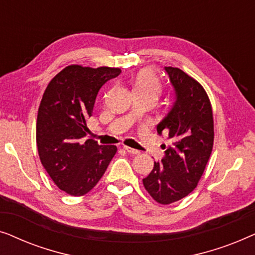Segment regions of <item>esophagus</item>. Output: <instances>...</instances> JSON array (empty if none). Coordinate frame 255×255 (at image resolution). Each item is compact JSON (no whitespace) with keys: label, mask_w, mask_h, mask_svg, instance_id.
Returning <instances> with one entry per match:
<instances>
[{"label":"esophagus","mask_w":255,"mask_h":255,"mask_svg":"<svg viewBox=\"0 0 255 255\" xmlns=\"http://www.w3.org/2000/svg\"><path fill=\"white\" fill-rule=\"evenodd\" d=\"M124 149L125 151H127L128 153H130V154H139V152L138 149H134V148H132V147H128V146H124Z\"/></svg>","instance_id":"34e87169"}]
</instances>
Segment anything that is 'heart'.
<instances>
[{"mask_svg": "<svg viewBox=\"0 0 255 255\" xmlns=\"http://www.w3.org/2000/svg\"><path fill=\"white\" fill-rule=\"evenodd\" d=\"M133 92L149 94L156 99L161 93V83L151 69H142L135 75Z\"/></svg>", "mask_w": 255, "mask_h": 255, "instance_id": "1", "label": "heart"}]
</instances>
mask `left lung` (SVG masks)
I'll use <instances>...</instances> for the list:
<instances>
[{
    "label": "left lung",
    "mask_w": 255,
    "mask_h": 255,
    "mask_svg": "<svg viewBox=\"0 0 255 255\" xmlns=\"http://www.w3.org/2000/svg\"><path fill=\"white\" fill-rule=\"evenodd\" d=\"M175 102L156 127L168 133L170 145H163L165 156L142 179L145 189L160 204L186 197L197 187L214 146V117L203 87L176 67H165Z\"/></svg>",
    "instance_id": "left-lung-1"
}]
</instances>
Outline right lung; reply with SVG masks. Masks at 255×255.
Wrapping results in <instances>:
<instances>
[{
	"label": "right lung",
	"instance_id": "obj_1",
	"mask_svg": "<svg viewBox=\"0 0 255 255\" xmlns=\"http://www.w3.org/2000/svg\"><path fill=\"white\" fill-rule=\"evenodd\" d=\"M120 68L67 66L48 83L37 116L36 140L41 165L59 189L82 196L93 189L116 154L115 145L85 137L99 90Z\"/></svg>",
	"mask_w": 255,
	"mask_h": 255
}]
</instances>
